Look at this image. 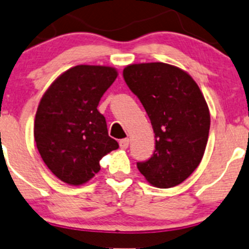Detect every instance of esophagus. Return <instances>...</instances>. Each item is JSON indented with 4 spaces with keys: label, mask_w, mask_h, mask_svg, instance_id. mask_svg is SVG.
Listing matches in <instances>:
<instances>
[{
    "label": "esophagus",
    "mask_w": 249,
    "mask_h": 249,
    "mask_svg": "<svg viewBox=\"0 0 249 249\" xmlns=\"http://www.w3.org/2000/svg\"><path fill=\"white\" fill-rule=\"evenodd\" d=\"M119 145H120V149H123V150L127 149V146H129V139H127V138L120 139Z\"/></svg>",
    "instance_id": "obj_1"
}]
</instances>
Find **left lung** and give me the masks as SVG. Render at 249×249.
I'll return each mask as SVG.
<instances>
[{
    "label": "left lung",
    "mask_w": 249,
    "mask_h": 249,
    "mask_svg": "<svg viewBox=\"0 0 249 249\" xmlns=\"http://www.w3.org/2000/svg\"><path fill=\"white\" fill-rule=\"evenodd\" d=\"M123 76L145 108L155 151L137 168L150 184L171 188L194 173L208 142L210 114L201 89L179 68L163 62L135 64Z\"/></svg>",
    "instance_id": "left-lung-1"
}]
</instances>
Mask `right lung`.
I'll list each match as a JSON object with an SVG mask.
<instances>
[{
    "instance_id": "right-lung-1",
    "label": "right lung",
    "mask_w": 249,
    "mask_h": 249,
    "mask_svg": "<svg viewBox=\"0 0 249 249\" xmlns=\"http://www.w3.org/2000/svg\"><path fill=\"white\" fill-rule=\"evenodd\" d=\"M116 78L112 67L80 65L62 73L43 94L34 138L45 164L62 182L89 181L100 170L99 160L119 147L97 108Z\"/></svg>"
}]
</instances>
